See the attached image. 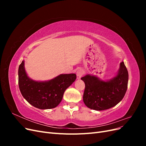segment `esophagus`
<instances>
[{
    "mask_svg": "<svg viewBox=\"0 0 146 146\" xmlns=\"http://www.w3.org/2000/svg\"><path fill=\"white\" fill-rule=\"evenodd\" d=\"M76 74H77V79H80V78L82 77L83 75V70H82V69L78 70L77 71Z\"/></svg>",
    "mask_w": 146,
    "mask_h": 146,
    "instance_id": "esophagus-1",
    "label": "esophagus"
}]
</instances>
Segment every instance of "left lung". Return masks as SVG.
<instances>
[{
	"mask_svg": "<svg viewBox=\"0 0 146 146\" xmlns=\"http://www.w3.org/2000/svg\"><path fill=\"white\" fill-rule=\"evenodd\" d=\"M81 79L85 84L84 103L90 109L101 111L114 107L123 98L127 90L129 73L122 61L117 76L109 81L100 80L90 75Z\"/></svg>",
	"mask_w": 146,
	"mask_h": 146,
	"instance_id": "left-lung-1",
	"label": "left lung"
}]
</instances>
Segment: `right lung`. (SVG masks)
Masks as SVG:
<instances>
[{
	"instance_id": "right-lung-1",
	"label": "right lung",
	"mask_w": 146,
	"mask_h": 146,
	"mask_svg": "<svg viewBox=\"0 0 146 146\" xmlns=\"http://www.w3.org/2000/svg\"><path fill=\"white\" fill-rule=\"evenodd\" d=\"M75 74H61L47 82H36L25 72L24 61L19 66L18 83L24 98L39 109H51L61 102L65 90L76 80Z\"/></svg>"
}]
</instances>
